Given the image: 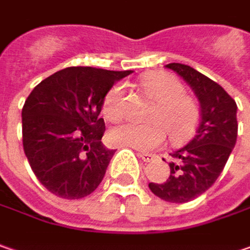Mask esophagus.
I'll use <instances>...</instances> for the list:
<instances>
[{
	"instance_id": "esophagus-1",
	"label": "esophagus",
	"mask_w": 250,
	"mask_h": 250,
	"mask_svg": "<svg viewBox=\"0 0 250 250\" xmlns=\"http://www.w3.org/2000/svg\"><path fill=\"white\" fill-rule=\"evenodd\" d=\"M138 157L141 158L144 162H149V161L152 159V157H154V155H152V154H149V152H138Z\"/></svg>"
}]
</instances>
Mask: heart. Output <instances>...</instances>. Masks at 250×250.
<instances>
[{"label": "heart", "instance_id": "1", "mask_svg": "<svg viewBox=\"0 0 250 250\" xmlns=\"http://www.w3.org/2000/svg\"><path fill=\"white\" fill-rule=\"evenodd\" d=\"M146 92L158 101L152 110L151 123L125 122L110 130V141L120 146H131L141 151H151L164 144L169 136L173 141L189 138L199 123V104L186 96L183 83L167 72H151L141 80ZM125 89L117 83L109 89L104 99V112L107 119L119 120L125 113Z\"/></svg>", "mask_w": 250, "mask_h": 250}]
</instances>
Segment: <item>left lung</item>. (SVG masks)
Listing matches in <instances>:
<instances>
[{"mask_svg": "<svg viewBox=\"0 0 250 250\" xmlns=\"http://www.w3.org/2000/svg\"><path fill=\"white\" fill-rule=\"evenodd\" d=\"M167 67L178 72L199 98L200 122L188 146L170 154L173 161L169 162L167 182H152L148 188L162 200L188 203L210 189L221 175L236 143L238 107L221 85L190 65L170 62Z\"/></svg>", "mask_w": 250, "mask_h": 250, "instance_id": "left-lung-1", "label": "left lung"}]
</instances>
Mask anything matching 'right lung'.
I'll list each match as a JSON object with an SVG mask.
<instances>
[{"label": "right lung", "mask_w": 250, "mask_h": 250, "mask_svg": "<svg viewBox=\"0 0 250 250\" xmlns=\"http://www.w3.org/2000/svg\"><path fill=\"white\" fill-rule=\"evenodd\" d=\"M131 71L68 67L35 86L22 107V143L39 182L75 200L99 186L116 149L102 144L99 113L113 83Z\"/></svg>", "instance_id": "1"}]
</instances>
